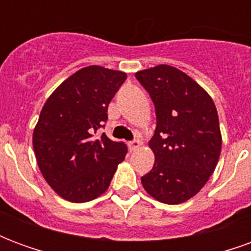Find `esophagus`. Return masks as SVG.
Returning a JSON list of instances; mask_svg holds the SVG:
<instances>
[{
    "instance_id": "34e87169",
    "label": "esophagus",
    "mask_w": 251,
    "mask_h": 251,
    "mask_svg": "<svg viewBox=\"0 0 251 251\" xmlns=\"http://www.w3.org/2000/svg\"><path fill=\"white\" fill-rule=\"evenodd\" d=\"M127 147L130 151H136L138 148L141 147V141H138V140H133V141L127 142Z\"/></svg>"
}]
</instances>
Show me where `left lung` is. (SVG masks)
I'll return each instance as SVG.
<instances>
[{"instance_id": "8db88e82", "label": "left lung", "mask_w": 251, "mask_h": 251, "mask_svg": "<svg viewBox=\"0 0 251 251\" xmlns=\"http://www.w3.org/2000/svg\"><path fill=\"white\" fill-rule=\"evenodd\" d=\"M156 109L149 147L152 171L141 177L148 194L179 204L208 181L221 156L222 136L215 103L204 88L175 67L160 64L136 74Z\"/></svg>"}]
</instances>
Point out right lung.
<instances>
[{
	"label": "right lung",
	"instance_id": "add662e5",
	"mask_svg": "<svg viewBox=\"0 0 251 251\" xmlns=\"http://www.w3.org/2000/svg\"><path fill=\"white\" fill-rule=\"evenodd\" d=\"M126 79L125 72L84 67L51 94L33 130L41 174L63 199L84 203L109 188L127 148L94 133L107 121V107Z\"/></svg>",
	"mask_w": 251,
	"mask_h": 251
}]
</instances>
